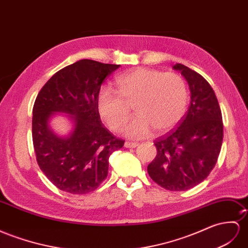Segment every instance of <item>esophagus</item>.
Returning <instances> with one entry per match:
<instances>
[{
  "label": "esophagus",
  "mask_w": 248,
  "mask_h": 248,
  "mask_svg": "<svg viewBox=\"0 0 248 248\" xmlns=\"http://www.w3.org/2000/svg\"><path fill=\"white\" fill-rule=\"evenodd\" d=\"M137 145H138L137 142H130V141H125V142H124V148L133 149V148H136Z\"/></svg>",
  "instance_id": "1"
}]
</instances>
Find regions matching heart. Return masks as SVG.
<instances>
[{
	"label": "heart",
	"instance_id": "b5f03b06",
	"mask_svg": "<svg viewBox=\"0 0 248 248\" xmlns=\"http://www.w3.org/2000/svg\"><path fill=\"white\" fill-rule=\"evenodd\" d=\"M116 91L100 88L96 109L108 128L118 131L129 119L133 106L137 115L123 132L129 138H143L152 131L166 133L179 124L188 101L185 80L176 73L138 68L119 75Z\"/></svg>",
	"mask_w": 248,
	"mask_h": 248
}]
</instances>
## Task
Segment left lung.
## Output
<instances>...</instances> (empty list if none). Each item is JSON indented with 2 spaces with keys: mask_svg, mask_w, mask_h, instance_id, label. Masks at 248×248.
Returning <instances> with one entry per match:
<instances>
[{
  "mask_svg": "<svg viewBox=\"0 0 248 248\" xmlns=\"http://www.w3.org/2000/svg\"><path fill=\"white\" fill-rule=\"evenodd\" d=\"M173 69L186 79L190 104L178 128L154 141L157 155L148 173L158 186L180 192L199 185L212 172L223 140V123L207 80L182 63Z\"/></svg>",
  "mask_w": 248,
  "mask_h": 248,
  "instance_id": "1",
  "label": "left lung"
}]
</instances>
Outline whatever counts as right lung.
I'll return each mask as SVG.
<instances>
[{
	"label": "right lung",
	"instance_id": "obj_1",
	"mask_svg": "<svg viewBox=\"0 0 248 248\" xmlns=\"http://www.w3.org/2000/svg\"><path fill=\"white\" fill-rule=\"evenodd\" d=\"M119 65L80 60L56 72L37 94L32 140L42 172L61 190L88 194L108 176L110 155L124 147L101 124L96 96L107 76ZM58 112L68 113L73 130L60 137L49 128Z\"/></svg>",
	"mask_w": 248,
	"mask_h": 248
}]
</instances>
